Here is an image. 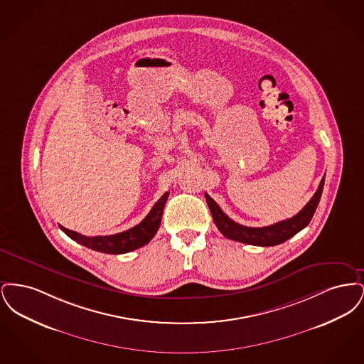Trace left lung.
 Masks as SVG:
<instances>
[{
  "label": "left lung",
  "instance_id": "left-lung-1",
  "mask_svg": "<svg viewBox=\"0 0 364 364\" xmlns=\"http://www.w3.org/2000/svg\"><path fill=\"white\" fill-rule=\"evenodd\" d=\"M323 184H325V176L319 183V187L316 192L314 193L310 202L301 208L294 217L279 221L277 224L273 225L263 226V228H250V226L240 225L230 220L225 213L221 210V208L211 199L208 193L206 202H208V208L211 211L213 220L218 230L230 240L235 242H245L251 245H259V247H272L277 245L281 242H287L288 239L294 237L297 232L304 229L306 226L310 224L312 215L315 210L318 208V203L322 196L323 191Z\"/></svg>",
  "mask_w": 364,
  "mask_h": 364
}]
</instances>
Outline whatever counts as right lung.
<instances>
[{
    "label": "right lung",
    "instance_id": "add662e5",
    "mask_svg": "<svg viewBox=\"0 0 364 364\" xmlns=\"http://www.w3.org/2000/svg\"><path fill=\"white\" fill-rule=\"evenodd\" d=\"M168 196H169V192H165L140 224L117 235L88 237L77 232L70 230L64 226L60 225V228L65 235L70 236L72 240L82 245H86L94 251H100L105 254H125L136 250L139 247L146 245L156 236V230L161 225V218H162V213H164L165 203L168 200Z\"/></svg>",
    "mask_w": 364,
    "mask_h": 364
}]
</instances>
